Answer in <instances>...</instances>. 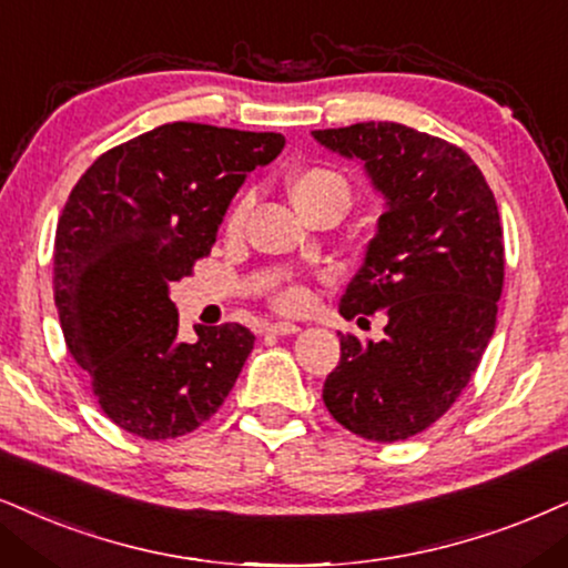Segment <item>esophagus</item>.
<instances>
[{"label": "esophagus", "instance_id": "esophagus-1", "mask_svg": "<svg viewBox=\"0 0 568 568\" xmlns=\"http://www.w3.org/2000/svg\"><path fill=\"white\" fill-rule=\"evenodd\" d=\"M298 325H293V322H272L267 325V333L272 335H296L298 333Z\"/></svg>", "mask_w": 568, "mask_h": 568}]
</instances>
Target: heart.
<instances>
[{
  "label": "heart",
  "mask_w": 568,
  "mask_h": 568,
  "mask_svg": "<svg viewBox=\"0 0 568 568\" xmlns=\"http://www.w3.org/2000/svg\"><path fill=\"white\" fill-rule=\"evenodd\" d=\"M288 191L296 210L304 214V217H314V214H322L327 210L346 212L351 204V185L341 172L333 168H325V164H312V168H298L288 178ZM248 214V196L235 201L225 217V233L239 235L243 231V222H246ZM272 304H275L280 312H301V308L308 306V291L304 285H285L280 288L275 296H272Z\"/></svg>",
  "instance_id": "heart-1"
}]
</instances>
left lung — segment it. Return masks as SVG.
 Here are the masks:
<instances>
[{"mask_svg":"<svg viewBox=\"0 0 568 568\" xmlns=\"http://www.w3.org/2000/svg\"><path fill=\"white\" fill-rule=\"evenodd\" d=\"M322 146L358 160L385 212L362 270L341 298L346 320L387 312L385 337L341 335V362L322 387L335 422L396 443L454 406L479 367L504 291V227L471 156L400 123L314 131Z\"/></svg>","mask_w":568,"mask_h":568,"instance_id":"left-lung-1","label":"left lung"}]
</instances>
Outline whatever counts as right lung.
Segmentation results:
<instances>
[{
  "label": "right lung",
  "mask_w": 568,
  "mask_h": 568,
  "mask_svg": "<svg viewBox=\"0 0 568 568\" xmlns=\"http://www.w3.org/2000/svg\"><path fill=\"white\" fill-rule=\"evenodd\" d=\"M280 133L168 123L110 149L70 191L54 235V304L68 351L125 433L168 440L204 425L254 348L239 322L178 337L172 283L212 251L246 175Z\"/></svg>",
  "instance_id": "1"
}]
</instances>
